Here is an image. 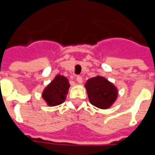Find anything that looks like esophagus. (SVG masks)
I'll return each mask as SVG.
<instances>
[{
  "mask_svg": "<svg viewBox=\"0 0 155 155\" xmlns=\"http://www.w3.org/2000/svg\"><path fill=\"white\" fill-rule=\"evenodd\" d=\"M76 81H77L78 83H82V81H83V79H82V77H81V75H77L76 76Z\"/></svg>",
  "mask_w": 155,
  "mask_h": 155,
  "instance_id": "34e87169",
  "label": "esophagus"
}]
</instances>
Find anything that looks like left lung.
<instances>
[{"instance_id":"left-lung-1","label":"left lung","mask_w":155,"mask_h":155,"mask_svg":"<svg viewBox=\"0 0 155 155\" xmlns=\"http://www.w3.org/2000/svg\"><path fill=\"white\" fill-rule=\"evenodd\" d=\"M91 104L101 109H108L117 98L118 91L114 84L102 76L89 79L84 84Z\"/></svg>"}]
</instances>
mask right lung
<instances>
[{
	"label": "right lung",
	"instance_id": "obj_1",
	"mask_svg": "<svg viewBox=\"0 0 155 155\" xmlns=\"http://www.w3.org/2000/svg\"><path fill=\"white\" fill-rule=\"evenodd\" d=\"M70 87L68 80L63 75L58 74L43 91L42 97L50 106L62 104L65 101Z\"/></svg>",
	"mask_w": 155,
	"mask_h": 155
}]
</instances>
